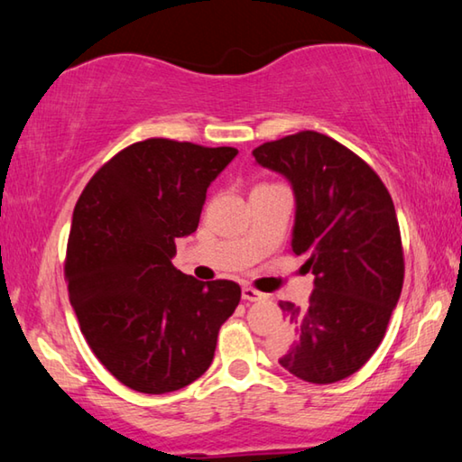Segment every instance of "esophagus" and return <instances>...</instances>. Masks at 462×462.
<instances>
[{
    "label": "esophagus",
    "instance_id": "esophagus-1",
    "mask_svg": "<svg viewBox=\"0 0 462 462\" xmlns=\"http://www.w3.org/2000/svg\"><path fill=\"white\" fill-rule=\"evenodd\" d=\"M264 297L267 295L256 291V289H253V287H242V300L245 301H263Z\"/></svg>",
    "mask_w": 462,
    "mask_h": 462
}]
</instances>
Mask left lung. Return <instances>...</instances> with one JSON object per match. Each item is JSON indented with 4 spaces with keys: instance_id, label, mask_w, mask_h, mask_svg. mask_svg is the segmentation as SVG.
<instances>
[{
    "instance_id": "1",
    "label": "left lung",
    "mask_w": 462,
    "mask_h": 462,
    "mask_svg": "<svg viewBox=\"0 0 462 462\" xmlns=\"http://www.w3.org/2000/svg\"><path fill=\"white\" fill-rule=\"evenodd\" d=\"M256 165L283 175L295 195L291 250L306 256V308L281 301L291 342L279 365L310 383H336L369 361L403 285L400 224L387 187L363 159L319 132L254 148Z\"/></svg>"
}]
</instances>
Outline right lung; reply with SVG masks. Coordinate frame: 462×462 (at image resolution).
<instances>
[{"instance_id": "obj_1", "label": "right lung", "mask_w": 462, "mask_h": 462, "mask_svg": "<svg viewBox=\"0 0 462 462\" xmlns=\"http://www.w3.org/2000/svg\"><path fill=\"white\" fill-rule=\"evenodd\" d=\"M236 154L148 138L107 161L77 201L65 263L71 306L99 363L140 393L201 377L238 306V283H201L171 263Z\"/></svg>"}]
</instances>
